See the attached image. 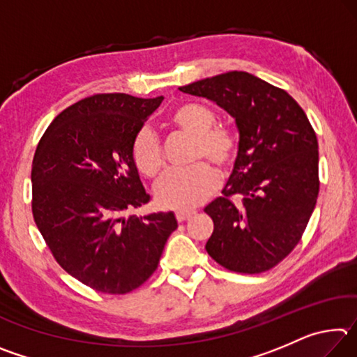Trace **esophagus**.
I'll return each instance as SVG.
<instances>
[{
  "label": "esophagus",
  "mask_w": 357,
  "mask_h": 357,
  "mask_svg": "<svg viewBox=\"0 0 357 357\" xmlns=\"http://www.w3.org/2000/svg\"><path fill=\"white\" fill-rule=\"evenodd\" d=\"M192 215H193V211H178V213H176V220L178 222H184V220H187Z\"/></svg>",
  "instance_id": "1"
}]
</instances>
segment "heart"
<instances>
[{
	"mask_svg": "<svg viewBox=\"0 0 357 357\" xmlns=\"http://www.w3.org/2000/svg\"><path fill=\"white\" fill-rule=\"evenodd\" d=\"M167 126L192 137L189 160L195 164L167 173L155 187V200L167 209H192L213 195L219 174L234 165L239 153V134L234 126L215 123V113L200 102H183L167 116ZM132 162L144 178L155 179L165 167L160 143L143 129L132 142ZM211 165L209 166L208 164Z\"/></svg>",
	"mask_w": 357,
	"mask_h": 357,
	"instance_id": "b5f03b06",
	"label": "heart"
}]
</instances>
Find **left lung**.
Returning a JSON list of instances; mask_svg holds the SVG:
<instances>
[{"instance_id": "8db88e82", "label": "left lung", "mask_w": 357, "mask_h": 357, "mask_svg": "<svg viewBox=\"0 0 357 357\" xmlns=\"http://www.w3.org/2000/svg\"><path fill=\"white\" fill-rule=\"evenodd\" d=\"M231 114L239 153L223 197L204 208L214 222L209 257L241 274L273 269L299 244L315 209L318 140L285 89L231 70L179 88Z\"/></svg>"}]
</instances>
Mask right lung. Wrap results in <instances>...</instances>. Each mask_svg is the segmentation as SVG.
Instances as JSON below:
<instances>
[{"instance_id": "1", "label": "right lung", "mask_w": 357, "mask_h": 357, "mask_svg": "<svg viewBox=\"0 0 357 357\" xmlns=\"http://www.w3.org/2000/svg\"><path fill=\"white\" fill-rule=\"evenodd\" d=\"M164 98L94 94L53 119L36 148L31 209L66 273L105 294H126L154 274L173 213L124 217L149 203L132 142Z\"/></svg>"}]
</instances>
